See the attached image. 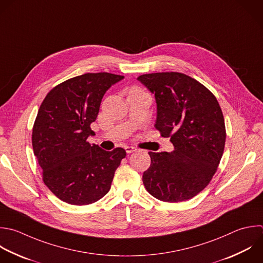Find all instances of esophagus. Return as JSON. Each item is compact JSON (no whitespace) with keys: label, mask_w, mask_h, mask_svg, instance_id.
<instances>
[{"label":"esophagus","mask_w":263,"mask_h":263,"mask_svg":"<svg viewBox=\"0 0 263 263\" xmlns=\"http://www.w3.org/2000/svg\"><path fill=\"white\" fill-rule=\"evenodd\" d=\"M137 149L135 148V147H133V146H126L125 147V151H126V153H132V152H134V151H136Z\"/></svg>","instance_id":"esophagus-1"}]
</instances>
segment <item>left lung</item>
<instances>
[{
	"mask_svg": "<svg viewBox=\"0 0 263 263\" xmlns=\"http://www.w3.org/2000/svg\"><path fill=\"white\" fill-rule=\"evenodd\" d=\"M138 80L154 93L155 127L174 145L172 152H149L144 186L162 201L190 199L210 183L224 151L226 132L219 103L205 86L182 73L145 74Z\"/></svg>",
	"mask_w": 263,
	"mask_h": 263,
	"instance_id": "left-lung-1",
	"label": "left lung"
}]
</instances>
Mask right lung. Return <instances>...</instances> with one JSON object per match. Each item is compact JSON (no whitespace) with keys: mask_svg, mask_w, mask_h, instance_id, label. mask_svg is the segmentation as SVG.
Instances as JSON below:
<instances>
[{"mask_svg":"<svg viewBox=\"0 0 263 263\" xmlns=\"http://www.w3.org/2000/svg\"><path fill=\"white\" fill-rule=\"evenodd\" d=\"M124 77L87 73L53 87L42 102L33 127L34 154L43 170L45 185L61 200L76 205L98 201L110 188L126 152L90 145L106 91Z\"/></svg>","mask_w":263,"mask_h":263,"instance_id":"add662e5","label":"right lung"}]
</instances>
